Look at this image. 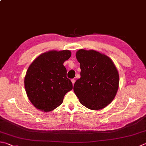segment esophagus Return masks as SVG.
Returning <instances> with one entry per match:
<instances>
[{
	"label": "esophagus",
	"mask_w": 146,
	"mask_h": 146,
	"mask_svg": "<svg viewBox=\"0 0 146 146\" xmlns=\"http://www.w3.org/2000/svg\"><path fill=\"white\" fill-rule=\"evenodd\" d=\"M71 82H72L73 85H74V84H75V79H72V80H71Z\"/></svg>",
	"instance_id": "esophagus-1"
}]
</instances>
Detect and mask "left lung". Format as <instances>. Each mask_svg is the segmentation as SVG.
Returning <instances> with one entry per match:
<instances>
[{"instance_id": "8db88e82", "label": "left lung", "mask_w": 146, "mask_h": 146, "mask_svg": "<svg viewBox=\"0 0 146 146\" xmlns=\"http://www.w3.org/2000/svg\"><path fill=\"white\" fill-rule=\"evenodd\" d=\"M76 57L80 64V78L73 90L80 102L92 110L103 109L115 98L119 74L109 57L94 50L80 49Z\"/></svg>"}]
</instances>
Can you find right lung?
<instances>
[{
	"label": "right lung",
	"instance_id": "right-lung-1",
	"mask_svg": "<svg viewBox=\"0 0 146 146\" xmlns=\"http://www.w3.org/2000/svg\"><path fill=\"white\" fill-rule=\"evenodd\" d=\"M71 52L68 50H50L34 60L26 73L25 87L27 96L37 109L45 112L61 105L65 94L73 88L66 77L63 63Z\"/></svg>",
	"mask_w": 146,
	"mask_h": 146
}]
</instances>
